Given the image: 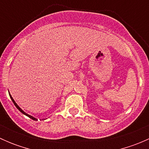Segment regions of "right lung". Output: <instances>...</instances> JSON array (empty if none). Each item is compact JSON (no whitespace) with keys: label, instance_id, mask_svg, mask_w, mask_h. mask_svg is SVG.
<instances>
[{"label":"right lung","instance_id":"1","mask_svg":"<svg viewBox=\"0 0 149 149\" xmlns=\"http://www.w3.org/2000/svg\"><path fill=\"white\" fill-rule=\"evenodd\" d=\"M9 96H10V99H11L12 102H13V104H14V105H15V106H16V108H17V109H19V111H20V112H22V114H24V115H26V116H27V117H29V118H31V119L34 120H36V121H37V118H34V117L31 116V115H28V114H26V112H24V111H23V110H22V109H21V108H20V107H19V106H18V104H16V102H15L14 100H13V97H11V95H10V94H9Z\"/></svg>","mask_w":149,"mask_h":149}]
</instances>
